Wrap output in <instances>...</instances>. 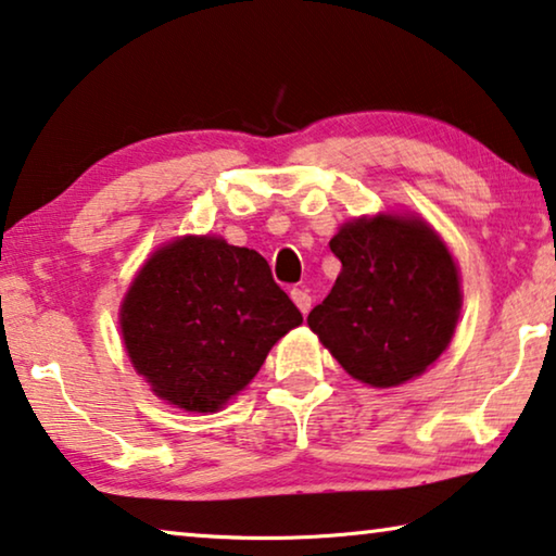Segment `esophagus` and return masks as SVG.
<instances>
[{"label":"esophagus","mask_w":556,"mask_h":556,"mask_svg":"<svg viewBox=\"0 0 556 556\" xmlns=\"http://www.w3.org/2000/svg\"><path fill=\"white\" fill-rule=\"evenodd\" d=\"M292 302L296 304V309L302 312V315H307L309 312V307H312V296H309V292L307 289H292Z\"/></svg>","instance_id":"34e87169"}]
</instances>
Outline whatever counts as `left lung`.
I'll return each instance as SVG.
<instances>
[{"mask_svg": "<svg viewBox=\"0 0 556 556\" xmlns=\"http://www.w3.org/2000/svg\"><path fill=\"white\" fill-rule=\"evenodd\" d=\"M330 249L342 271L307 323L332 357L372 388L401 386L435 363L456 330L460 287L431 226L386 214L357 218Z\"/></svg>", "mask_w": 556, "mask_h": 556, "instance_id": "1", "label": "left lung"}]
</instances>
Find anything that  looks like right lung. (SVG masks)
I'll return each instance as SVG.
<instances>
[{"label": "right lung", "instance_id": "obj_1", "mask_svg": "<svg viewBox=\"0 0 556 556\" xmlns=\"http://www.w3.org/2000/svg\"><path fill=\"white\" fill-rule=\"evenodd\" d=\"M300 323L267 260L214 237L159 249L121 309L132 367L163 401L199 413L249 386L271 345Z\"/></svg>", "mask_w": 556, "mask_h": 556}]
</instances>
